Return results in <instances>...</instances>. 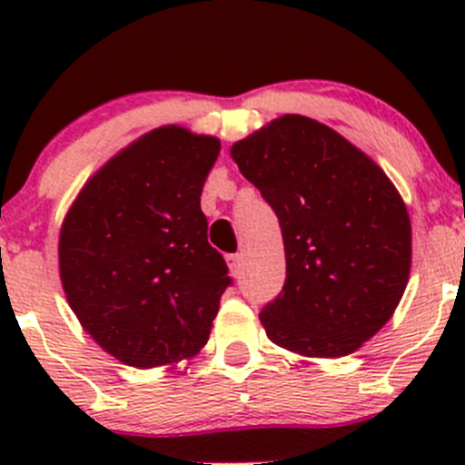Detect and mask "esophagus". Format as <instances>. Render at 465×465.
<instances>
[{
  "label": "esophagus",
  "instance_id": "esophagus-1",
  "mask_svg": "<svg viewBox=\"0 0 465 465\" xmlns=\"http://www.w3.org/2000/svg\"><path fill=\"white\" fill-rule=\"evenodd\" d=\"M224 261H227L232 276H241V272H242V256L241 254H227L224 256Z\"/></svg>",
  "mask_w": 465,
  "mask_h": 465
}]
</instances>
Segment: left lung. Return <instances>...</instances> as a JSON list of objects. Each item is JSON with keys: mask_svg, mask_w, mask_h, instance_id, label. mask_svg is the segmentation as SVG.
<instances>
[{"mask_svg": "<svg viewBox=\"0 0 465 465\" xmlns=\"http://www.w3.org/2000/svg\"><path fill=\"white\" fill-rule=\"evenodd\" d=\"M279 218L285 285L261 311L267 337L306 358H341L391 320L410 281L411 224L369 154L302 114L232 145Z\"/></svg>", "mask_w": 465, "mask_h": 465, "instance_id": "1", "label": "left lung"}]
</instances>
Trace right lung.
I'll return each instance as SVG.
<instances>
[{"label":"right lung","mask_w":465,"mask_h":465,"mask_svg":"<svg viewBox=\"0 0 465 465\" xmlns=\"http://www.w3.org/2000/svg\"><path fill=\"white\" fill-rule=\"evenodd\" d=\"M220 142L162 125L85 182L63 220L60 281L105 353L153 369L193 358L232 283L200 195Z\"/></svg>","instance_id":"obj_1"}]
</instances>
